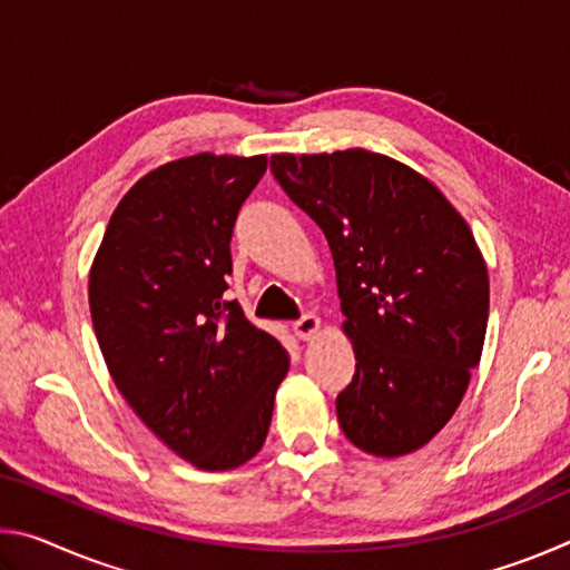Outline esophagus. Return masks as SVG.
Wrapping results in <instances>:
<instances>
[{
	"label": "esophagus",
	"mask_w": 570,
	"mask_h": 570,
	"mask_svg": "<svg viewBox=\"0 0 570 570\" xmlns=\"http://www.w3.org/2000/svg\"><path fill=\"white\" fill-rule=\"evenodd\" d=\"M320 326H322L320 316L304 314L302 320H296V322L292 324V330H294V334L298 336V340H312V336H314L316 332H320Z\"/></svg>",
	"instance_id": "obj_1"
}]
</instances>
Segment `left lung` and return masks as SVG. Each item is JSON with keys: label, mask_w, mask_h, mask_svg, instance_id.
<instances>
[{"label": "left lung", "mask_w": 570, "mask_h": 570, "mask_svg": "<svg viewBox=\"0 0 570 570\" xmlns=\"http://www.w3.org/2000/svg\"><path fill=\"white\" fill-rule=\"evenodd\" d=\"M286 196L330 240L354 344L336 417L356 448L397 458L445 428L488 330L482 254L428 178L362 148L272 156Z\"/></svg>", "instance_id": "obj_1"}]
</instances>
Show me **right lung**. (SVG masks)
Masks as SVG:
<instances>
[{
	"label": "right lung",
	"instance_id": "obj_1",
	"mask_svg": "<svg viewBox=\"0 0 570 570\" xmlns=\"http://www.w3.org/2000/svg\"><path fill=\"white\" fill-rule=\"evenodd\" d=\"M266 156L180 158L125 193L90 272L105 364L132 412L200 470L262 450L288 354L226 302L230 236Z\"/></svg>",
	"mask_w": 570,
	"mask_h": 570
}]
</instances>
